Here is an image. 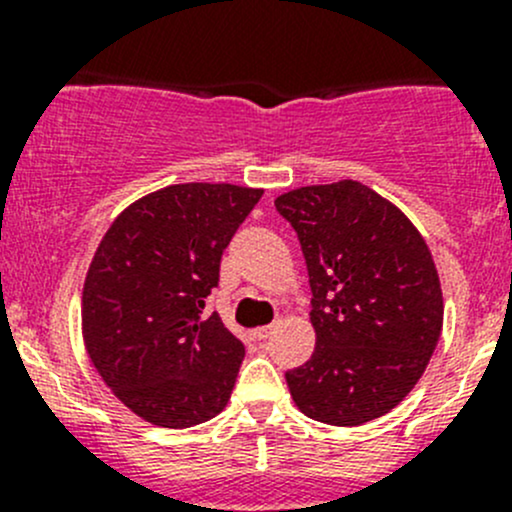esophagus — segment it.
Returning <instances> with one entry per match:
<instances>
[{"instance_id": "esophagus-1", "label": "esophagus", "mask_w": 512, "mask_h": 512, "mask_svg": "<svg viewBox=\"0 0 512 512\" xmlns=\"http://www.w3.org/2000/svg\"><path fill=\"white\" fill-rule=\"evenodd\" d=\"M275 324H277V322L267 324V327H257V329H252V339H257V342H265V339L270 337V334H272V329H275Z\"/></svg>"}]
</instances>
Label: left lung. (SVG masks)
I'll return each mask as SVG.
<instances>
[{
	"label": "left lung",
	"instance_id": "8db88e82",
	"mask_svg": "<svg viewBox=\"0 0 512 512\" xmlns=\"http://www.w3.org/2000/svg\"><path fill=\"white\" fill-rule=\"evenodd\" d=\"M275 208L297 232L317 347L285 374L304 416L361 426L389 414L426 371L443 327L428 245L396 205L356 180L307 185Z\"/></svg>",
	"mask_w": 512,
	"mask_h": 512
}]
</instances>
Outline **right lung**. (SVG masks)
<instances>
[{"label":"right lung","mask_w":512,"mask_h":512,"mask_svg":"<svg viewBox=\"0 0 512 512\" xmlns=\"http://www.w3.org/2000/svg\"><path fill=\"white\" fill-rule=\"evenodd\" d=\"M260 198L230 183L170 185L136 200L103 235L84 285V342L136 416L190 428L230 401L245 347L205 302Z\"/></svg>","instance_id":"add662e5"}]
</instances>
